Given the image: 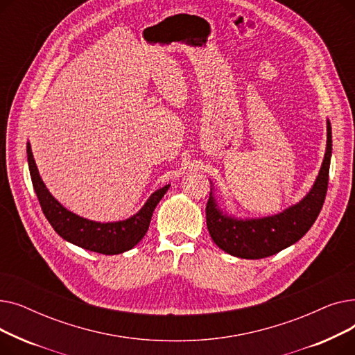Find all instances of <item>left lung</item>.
Here are the masks:
<instances>
[{"mask_svg": "<svg viewBox=\"0 0 355 355\" xmlns=\"http://www.w3.org/2000/svg\"><path fill=\"white\" fill-rule=\"evenodd\" d=\"M331 154V123L327 121V151L311 191L295 206L275 216L237 220L223 213L210 193L206 218L214 243L226 253L241 259H263L296 243L312 227L324 206Z\"/></svg>", "mask_w": 355, "mask_h": 355, "instance_id": "left-lung-1", "label": "left lung"}]
</instances>
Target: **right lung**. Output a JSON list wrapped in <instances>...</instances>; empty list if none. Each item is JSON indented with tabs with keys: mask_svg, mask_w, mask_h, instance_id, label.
<instances>
[{
	"mask_svg": "<svg viewBox=\"0 0 355 355\" xmlns=\"http://www.w3.org/2000/svg\"><path fill=\"white\" fill-rule=\"evenodd\" d=\"M27 157L34 191L55 233L73 245L102 254H119L137 246L148 232L157 204L170 189V185H165L157 190L137 214L126 220L115 223L92 221L69 211L50 194L37 170L30 144H27Z\"/></svg>",
	"mask_w": 355,
	"mask_h": 355,
	"instance_id": "obj_1",
	"label": "right lung"
}]
</instances>
